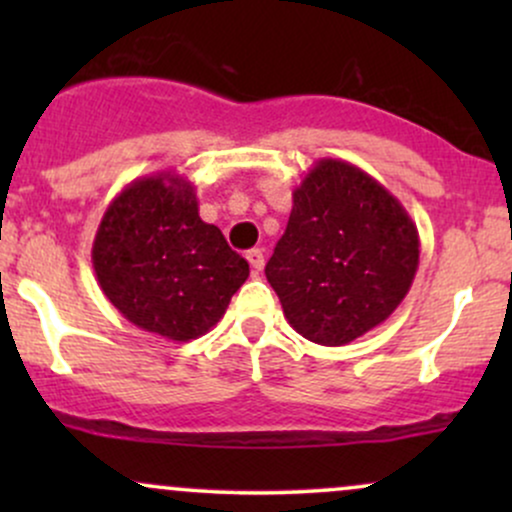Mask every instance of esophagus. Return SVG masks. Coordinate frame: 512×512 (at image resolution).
<instances>
[{
	"label": "esophagus",
	"mask_w": 512,
	"mask_h": 512,
	"mask_svg": "<svg viewBox=\"0 0 512 512\" xmlns=\"http://www.w3.org/2000/svg\"><path fill=\"white\" fill-rule=\"evenodd\" d=\"M248 262H250V267H252V274H260L262 267H264V252L260 248L250 250L248 252Z\"/></svg>",
	"instance_id": "1"
}]
</instances>
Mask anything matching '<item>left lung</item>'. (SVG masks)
I'll list each match as a JSON object with an SVG mask.
<instances>
[{
  "label": "left lung",
  "mask_w": 512,
  "mask_h": 512,
  "mask_svg": "<svg viewBox=\"0 0 512 512\" xmlns=\"http://www.w3.org/2000/svg\"><path fill=\"white\" fill-rule=\"evenodd\" d=\"M419 252L416 223L395 195L354 163L320 158L293 190L289 226L264 274L293 330L342 346L395 313Z\"/></svg>",
  "instance_id": "8db88e82"
}]
</instances>
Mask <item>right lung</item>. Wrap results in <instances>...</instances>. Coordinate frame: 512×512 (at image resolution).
I'll return each mask as SVG.
<instances>
[{
    "label": "right lung",
    "instance_id": "obj_1",
    "mask_svg": "<svg viewBox=\"0 0 512 512\" xmlns=\"http://www.w3.org/2000/svg\"><path fill=\"white\" fill-rule=\"evenodd\" d=\"M91 262L117 313L170 342L207 334L250 276L219 228L199 219L195 185L175 170L132 180L108 204Z\"/></svg>",
    "mask_w": 512,
    "mask_h": 512
}]
</instances>
